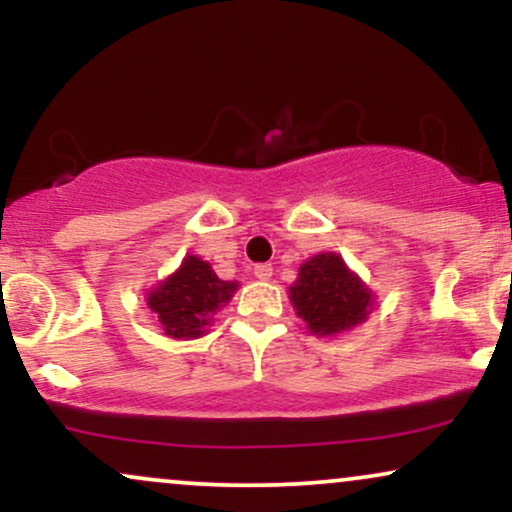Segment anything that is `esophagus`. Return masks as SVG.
I'll return each mask as SVG.
<instances>
[{
  "mask_svg": "<svg viewBox=\"0 0 512 512\" xmlns=\"http://www.w3.org/2000/svg\"><path fill=\"white\" fill-rule=\"evenodd\" d=\"M272 274H274L272 264H257V267H255V276L260 281H269V279H272Z\"/></svg>",
  "mask_w": 512,
  "mask_h": 512,
  "instance_id": "obj_1",
  "label": "esophagus"
}]
</instances>
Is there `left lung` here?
<instances>
[{
	"label": "left lung",
	"mask_w": 512,
	"mask_h": 512,
	"mask_svg": "<svg viewBox=\"0 0 512 512\" xmlns=\"http://www.w3.org/2000/svg\"><path fill=\"white\" fill-rule=\"evenodd\" d=\"M289 298L315 337H337L368 320L375 293L337 252H320L298 267Z\"/></svg>",
	"instance_id": "1"
}]
</instances>
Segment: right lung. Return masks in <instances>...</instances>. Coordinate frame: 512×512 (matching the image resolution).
I'll return each instance as SVG.
<instances>
[{
	"label": "right lung",
	"mask_w": 512,
	"mask_h": 512,
	"mask_svg": "<svg viewBox=\"0 0 512 512\" xmlns=\"http://www.w3.org/2000/svg\"><path fill=\"white\" fill-rule=\"evenodd\" d=\"M236 291L238 281H223L202 257L185 255L180 267L158 281L144 301L166 337L199 339Z\"/></svg>",
	"instance_id": "right-lung-1"
}]
</instances>
